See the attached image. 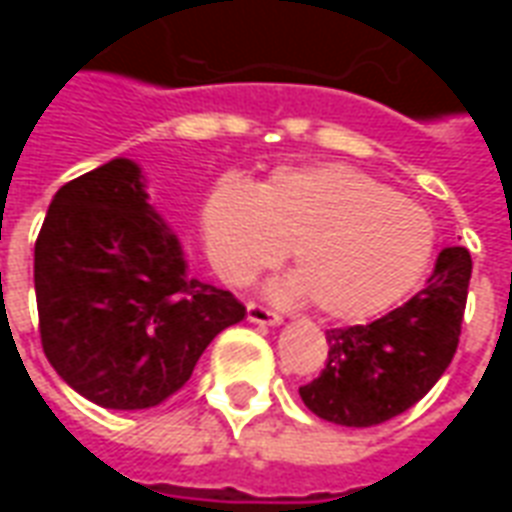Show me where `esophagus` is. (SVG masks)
<instances>
[{
	"mask_svg": "<svg viewBox=\"0 0 512 512\" xmlns=\"http://www.w3.org/2000/svg\"><path fill=\"white\" fill-rule=\"evenodd\" d=\"M246 318L252 323H263V326H277V323H282L279 312L268 310V307L257 304V301H249V304H246Z\"/></svg>",
	"mask_w": 512,
	"mask_h": 512,
	"instance_id": "34e87169",
	"label": "esophagus"
}]
</instances>
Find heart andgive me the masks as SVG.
Masks as SVG:
<instances>
[{"label": "heart", "instance_id": "heart-1", "mask_svg": "<svg viewBox=\"0 0 512 512\" xmlns=\"http://www.w3.org/2000/svg\"><path fill=\"white\" fill-rule=\"evenodd\" d=\"M213 271L246 285L282 263L296 274L282 301L310 296L334 321H365L406 296L436 249V224L417 202L345 164L282 167L260 186L216 180L200 208Z\"/></svg>", "mask_w": 512, "mask_h": 512}]
</instances>
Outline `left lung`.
Returning a JSON list of instances; mask_svg holds the SVG:
<instances>
[{"label":"left lung","instance_id":"8db88e82","mask_svg":"<svg viewBox=\"0 0 512 512\" xmlns=\"http://www.w3.org/2000/svg\"><path fill=\"white\" fill-rule=\"evenodd\" d=\"M472 255L447 246L428 285L367 326L329 329L321 376L299 386L304 406L326 422L373 428L428 395L458 351Z\"/></svg>","mask_w":512,"mask_h":512}]
</instances>
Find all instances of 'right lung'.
Here are the masks:
<instances>
[{"label": "right lung", "instance_id": "1", "mask_svg": "<svg viewBox=\"0 0 512 512\" xmlns=\"http://www.w3.org/2000/svg\"><path fill=\"white\" fill-rule=\"evenodd\" d=\"M186 268L134 161L65 183L35 241L40 343L62 381L117 411L175 395L213 337L246 315Z\"/></svg>", "mask_w": 512, "mask_h": 512}]
</instances>
